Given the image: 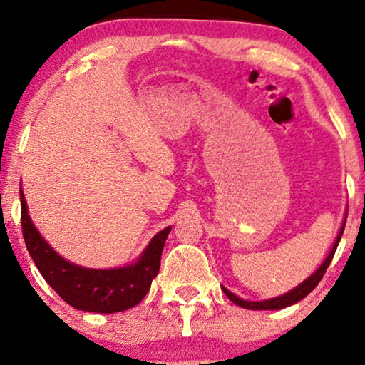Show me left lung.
<instances>
[{
    "mask_svg": "<svg viewBox=\"0 0 365 365\" xmlns=\"http://www.w3.org/2000/svg\"><path fill=\"white\" fill-rule=\"evenodd\" d=\"M344 226H346V222L342 224L341 231H339L337 234V239L336 242H334V246L331 249V252H329V256L326 257V261H324L321 264V267L317 269L316 272L312 274L311 277H307L306 281H304L302 284H299V286L296 289H292L291 292L284 294V296H279V297H274V299H269V301H259V302H252V301H244V299L234 296V294L231 291H227L226 287H222V291L226 296L231 299V301L236 304V306H241L244 309H252V311H274V309H284V307H289L292 306V304H296L301 301V299H304L307 296L309 292L312 291L314 287L317 286L319 282H321V279L324 274H326L329 264H331L334 254H336V249L339 246V241H341L342 237V232H344Z\"/></svg>",
    "mask_w": 365,
    "mask_h": 365,
    "instance_id": "8db88e82",
    "label": "left lung"
}]
</instances>
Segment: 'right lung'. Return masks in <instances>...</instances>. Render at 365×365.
I'll list each match as a JSON object with an SVG mask.
<instances>
[{
	"instance_id": "obj_1",
	"label": "right lung",
	"mask_w": 365,
	"mask_h": 365,
	"mask_svg": "<svg viewBox=\"0 0 365 365\" xmlns=\"http://www.w3.org/2000/svg\"><path fill=\"white\" fill-rule=\"evenodd\" d=\"M21 227L28 252L49 286L69 306L79 311L113 314L131 309L149 292L153 279L161 266L164 242L171 227L163 229L153 237L143 256L133 266L119 269H86L71 264L53 251L29 219L23 191Z\"/></svg>"
}]
</instances>
